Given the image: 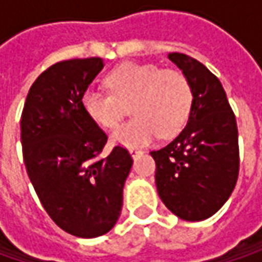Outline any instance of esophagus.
<instances>
[{
	"label": "esophagus",
	"mask_w": 262,
	"mask_h": 262,
	"mask_svg": "<svg viewBox=\"0 0 262 262\" xmlns=\"http://www.w3.org/2000/svg\"><path fill=\"white\" fill-rule=\"evenodd\" d=\"M141 153H143L141 150H137V148H129V155H131L133 157H137L138 155H141Z\"/></svg>",
	"instance_id": "obj_1"
}]
</instances>
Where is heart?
I'll use <instances>...</instances> for the list:
<instances>
[{"label": "heart", "instance_id": "1", "mask_svg": "<svg viewBox=\"0 0 262 262\" xmlns=\"http://www.w3.org/2000/svg\"><path fill=\"white\" fill-rule=\"evenodd\" d=\"M109 92L86 90L81 106L86 115L102 128H115L126 106L134 118L116 128L112 143L134 148L150 143L159 134L176 136L189 118L192 87L179 71L156 64L124 62L105 77Z\"/></svg>", "mask_w": 262, "mask_h": 262}]
</instances>
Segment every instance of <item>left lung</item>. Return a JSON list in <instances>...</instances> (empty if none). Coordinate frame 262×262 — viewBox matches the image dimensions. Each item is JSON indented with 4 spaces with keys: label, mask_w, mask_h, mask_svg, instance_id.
I'll return each mask as SVG.
<instances>
[{
    "label": "left lung",
    "mask_w": 262,
    "mask_h": 262,
    "mask_svg": "<svg viewBox=\"0 0 262 262\" xmlns=\"http://www.w3.org/2000/svg\"><path fill=\"white\" fill-rule=\"evenodd\" d=\"M167 58L188 77L194 97L181 134L150 151L156 162L157 192L173 214L200 222L219 211L236 185V118L222 83L207 67L185 54L172 52Z\"/></svg>",
    "instance_id": "8db88e82"
}]
</instances>
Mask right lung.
Wrapping results in <instances>:
<instances>
[{
	"mask_svg": "<svg viewBox=\"0 0 262 262\" xmlns=\"http://www.w3.org/2000/svg\"><path fill=\"white\" fill-rule=\"evenodd\" d=\"M103 68L102 58L56 62L37 77L20 119L23 160L49 217L67 233L97 237L115 226L133 157L86 115L81 97Z\"/></svg>",
	"mask_w": 262,
	"mask_h": 262,
	"instance_id": "add662e5",
	"label": "right lung"
}]
</instances>
